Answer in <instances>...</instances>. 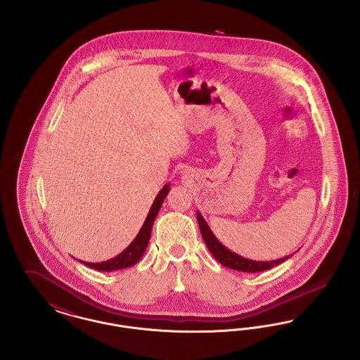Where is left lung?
<instances>
[{
	"mask_svg": "<svg viewBox=\"0 0 360 360\" xmlns=\"http://www.w3.org/2000/svg\"><path fill=\"white\" fill-rule=\"evenodd\" d=\"M197 220H198L200 231H201V235H202L204 241H205L206 247L209 248L212 255L228 269H232V270H236V271H243V273H259V271L270 270L275 266L283 263L285 260H288L291 257V255H289V257H281V259L271 260V262H257V260H251V259H247V257H240L238 254L232 252L231 250H228L226 247H224L223 244L216 239V236L210 231L209 225L206 224L200 212H197Z\"/></svg>",
	"mask_w": 360,
	"mask_h": 360,
	"instance_id": "obj_1",
	"label": "left lung"
}]
</instances>
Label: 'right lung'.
<instances>
[{
  "mask_svg": "<svg viewBox=\"0 0 360 360\" xmlns=\"http://www.w3.org/2000/svg\"><path fill=\"white\" fill-rule=\"evenodd\" d=\"M169 188L170 185H165V188L159 191V194L155 198L154 204L151 206L148 216L146 219V221L143 224L141 229L139 231L135 240L121 252L117 257L113 259H109L106 262L101 263H89V262H82L87 267L94 269L97 271H116V270H122L127 267H131L134 264H136L137 262L141 259L143 254L147 250L148 241L151 238V229H153V224H154L155 217L160 209V206L163 204L166 195L169 194Z\"/></svg>",
  "mask_w": 360,
  "mask_h": 360,
  "instance_id": "1",
  "label": "right lung"
}]
</instances>
